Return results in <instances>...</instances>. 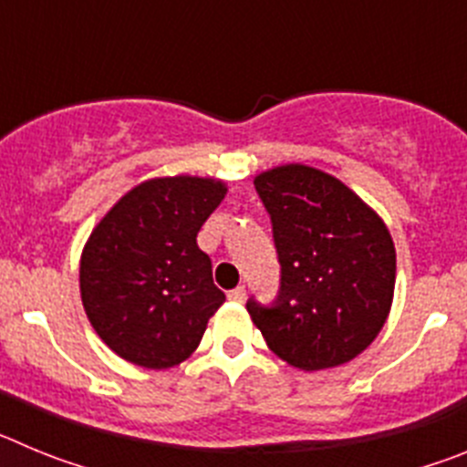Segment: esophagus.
<instances>
[{
  "instance_id": "obj_1",
  "label": "esophagus",
  "mask_w": 467,
  "mask_h": 467,
  "mask_svg": "<svg viewBox=\"0 0 467 467\" xmlns=\"http://www.w3.org/2000/svg\"><path fill=\"white\" fill-rule=\"evenodd\" d=\"M226 296H229L231 301H238V304H241V301H245V287H243V285H238L236 290H231Z\"/></svg>"
}]
</instances>
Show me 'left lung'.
<instances>
[{
    "label": "left lung",
    "mask_w": 467,
    "mask_h": 467,
    "mask_svg": "<svg viewBox=\"0 0 467 467\" xmlns=\"http://www.w3.org/2000/svg\"><path fill=\"white\" fill-rule=\"evenodd\" d=\"M269 210L280 295L247 313L280 360L317 372L353 360L393 306L395 245L386 222L329 172L285 163L254 177Z\"/></svg>",
    "instance_id": "left-lung-1"
}]
</instances>
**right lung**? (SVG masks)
<instances>
[{
	"instance_id": "1",
	"label": "right lung",
	"mask_w": 467,
	"mask_h": 467,
	"mask_svg": "<svg viewBox=\"0 0 467 467\" xmlns=\"http://www.w3.org/2000/svg\"><path fill=\"white\" fill-rule=\"evenodd\" d=\"M224 196L214 177H154L123 193L90 231L81 301L98 337L126 362L168 369L203 339L226 296L196 236Z\"/></svg>"
}]
</instances>
